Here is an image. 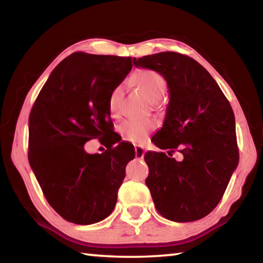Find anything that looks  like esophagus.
<instances>
[{
  "label": "esophagus",
  "instance_id": "34e87169",
  "mask_svg": "<svg viewBox=\"0 0 263 263\" xmlns=\"http://www.w3.org/2000/svg\"><path fill=\"white\" fill-rule=\"evenodd\" d=\"M135 152H136V158H137L138 160L144 159V155H145V153H146V151H145L144 147H142V146H136V147H135Z\"/></svg>",
  "mask_w": 263,
  "mask_h": 263
}]
</instances>
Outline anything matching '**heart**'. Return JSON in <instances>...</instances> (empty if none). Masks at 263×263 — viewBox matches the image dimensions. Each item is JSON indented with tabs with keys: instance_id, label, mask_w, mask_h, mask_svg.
<instances>
[{
	"instance_id": "b5f03b06",
	"label": "heart",
	"mask_w": 263,
	"mask_h": 263,
	"mask_svg": "<svg viewBox=\"0 0 263 263\" xmlns=\"http://www.w3.org/2000/svg\"><path fill=\"white\" fill-rule=\"evenodd\" d=\"M132 82L139 86L152 102L161 100L167 89V83L164 81V79L158 72L151 69L139 70V72L133 75ZM123 90L124 88L122 84H118L112 89L109 96L108 106L111 116H114V117L119 114ZM155 127H157V122L154 119H142V121L127 119V121L121 124L119 132H121L124 139L136 142V144H140Z\"/></svg>"
}]
</instances>
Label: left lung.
<instances>
[{"label":"left lung","instance_id":"left-lung-1","mask_svg":"<svg viewBox=\"0 0 263 263\" xmlns=\"http://www.w3.org/2000/svg\"><path fill=\"white\" fill-rule=\"evenodd\" d=\"M136 67L161 74L169 102L163 125L152 138L163 152H147L146 184L162 217L188 222L208 216L224 195L239 162L235 119L210 73L188 55L161 52L136 59ZM180 152L177 162L172 153Z\"/></svg>","mask_w":263,"mask_h":263}]
</instances>
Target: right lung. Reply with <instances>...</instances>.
Masks as SVG:
<instances>
[{
    "mask_svg": "<svg viewBox=\"0 0 263 263\" xmlns=\"http://www.w3.org/2000/svg\"><path fill=\"white\" fill-rule=\"evenodd\" d=\"M131 68L130 57L73 53L53 69L31 109L30 166L47 202L67 221L95 224L115 209L136 152L111 132L108 101ZM90 139L108 149L87 154Z\"/></svg>",
    "mask_w": 263,
    "mask_h": 263,
    "instance_id": "obj_1",
    "label": "right lung"
}]
</instances>
